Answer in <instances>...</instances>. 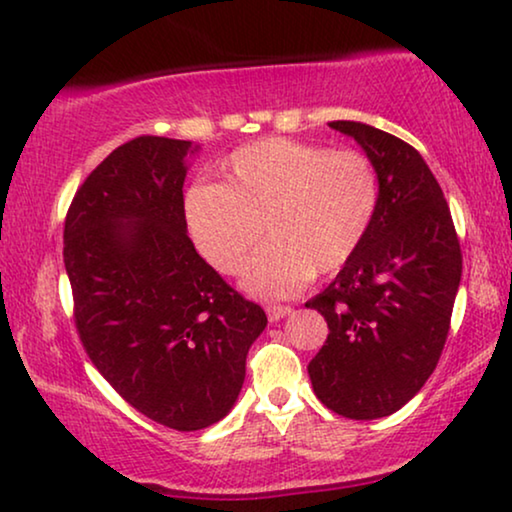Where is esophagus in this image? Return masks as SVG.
I'll use <instances>...</instances> for the list:
<instances>
[{
	"label": "esophagus",
	"mask_w": 512,
	"mask_h": 512,
	"mask_svg": "<svg viewBox=\"0 0 512 512\" xmlns=\"http://www.w3.org/2000/svg\"><path fill=\"white\" fill-rule=\"evenodd\" d=\"M293 310L289 305H270L268 307V319L270 321H279V319H284V317H289Z\"/></svg>",
	"instance_id": "obj_1"
}]
</instances>
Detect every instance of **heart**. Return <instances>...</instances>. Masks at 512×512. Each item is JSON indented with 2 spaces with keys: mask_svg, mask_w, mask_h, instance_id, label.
Returning a JSON list of instances; mask_svg holds the SVG:
<instances>
[{
  "mask_svg": "<svg viewBox=\"0 0 512 512\" xmlns=\"http://www.w3.org/2000/svg\"><path fill=\"white\" fill-rule=\"evenodd\" d=\"M219 184L188 188L184 216L202 258L223 275L242 270L258 298H289L312 275H335L366 242L380 209V177L356 151L270 137L237 149Z\"/></svg>",
  "mask_w": 512,
  "mask_h": 512,
  "instance_id": "1",
  "label": "heart"
}]
</instances>
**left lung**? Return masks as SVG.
Masks as SVG:
<instances>
[{
    "label": "left lung",
    "instance_id": "obj_1",
    "mask_svg": "<svg viewBox=\"0 0 512 512\" xmlns=\"http://www.w3.org/2000/svg\"><path fill=\"white\" fill-rule=\"evenodd\" d=\"M328 128L352 137L373 163L380 209L359 254L305 303L328 324L307 373L328 410L377 419L401 410L436 368L461 282V249L445 195L410 144L359 121Z\"/></svg>",
    "mask_w": 512,
    "mask_h": 512
}]
</instances>
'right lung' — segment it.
<instances>
[{"instance_id": "obj_1", "label": "right lung", "mask_w": 512, "mask_h": 512, "mask_svg": "<svg viewBox=\"0 0 512 512\" xmlns=\"http://www.w3.org/2000/svg\"><path fill=\"white\" fill-rule=\"evenodd\" d=\"M200 144L137 137L76 191L65 270L81 342L104 380L153 422L207 429L244 384L249 347L268 326L188 237L184 181Z\"/></svg>"}]
</instances>
